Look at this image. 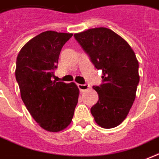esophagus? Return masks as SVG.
Returning <instances> with one entry per match:
<instances>
[{
	"instance_id": "34e87169",
	"label": "esophagus",
	"mask_w": 159,
	"mask_h": 159,
	"mask_svg": "<svg viewBox=\"0 0 159 159\" xmlns=\"http://www.w3.org/2000/svg\"><path fill=\"white\" fill-rule=\"evenodd\" d=\"M91 87L89 84H78V88L81 92H85V91L88 90Z\"/></svg>"
}]
</instances>
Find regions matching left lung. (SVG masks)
<instances>
[{
    "instance_id": "obj_1",
    "label": "left lung",
    "mask_w": 159,
    "mask_h": 159,
    "mask_svg": "<svg viewBox=\"0 0 159 159\" xmlns=\"http://www.w3.org/2000/svg\"><path fill=\"white\" fill-rule=\"evenodd\" d=\"M98 70L102 71V83L94 86L98 101L92 107L95 122L103 128L123 123L136 98L139 82V61L128 42L106 27L74 34Z\"/></svg>"
}]
</instances>
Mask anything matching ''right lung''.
I'll return each mask as SVG.
<instances>
[{
  "mask_svg": "<svg viewBox=\"0 0 159 159\" xmlns=\"http://www.w3.org/2000/svg\"><path fill=\"white\" fill-rule=\"evenodd\" d=\"M71 33L47 31L24 45L16 57V79L26 108L43 129L59 132L71 123L79 96L74 82L52 81L61 50Z\"/></svg>",
  "mask_w": 159,
  "mask_h": 159,
  "instance_id": "1",
  "label": "right lung"
}]
</instances>
